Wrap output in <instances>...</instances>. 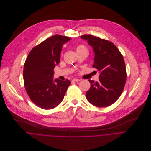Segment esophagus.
<instances>
[{
  "label": "esophagus",
  "mask_w": 151,
  "mask_h": 151,
  "mask_svg": "<svg viewBox=\"0 0 151 151\" xmlns=\"http://www.w3.org/2000/svg\"><path fill=\"white\" fill-rule=\"evenodd\" d=\"M72 81H74V82H79L80 81V79H77V78H74L72 80Z\"/></svg>",
  "instance_id": "34e87169"
}]
</instances>
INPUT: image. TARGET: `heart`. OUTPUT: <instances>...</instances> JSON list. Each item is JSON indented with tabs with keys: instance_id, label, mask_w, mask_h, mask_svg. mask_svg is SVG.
I'll list each match as a JSON object with an SVG mask.
<instances>
[{
	"instance_id": "b5f03b06",
	"label": "heart",
	"mask_w": 151,
	"mask_h": 151,
	"mask_svg": "<svg viewBox=\"0 0 151 151\" xmlns=\"http://www.w3.org/2000/svg\"><path fill=\"white\" fill-rule=\"evenodd\" d=\"M81 50H87V49L86 48V47L84 45H79L77 49H76V51L77 52H78V51H81Z\"/></svg>"
}]
</instances>
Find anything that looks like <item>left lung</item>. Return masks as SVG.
Wrapping results in <instances>:
<instances>
[{
	"instance_id": "obj_1",
	"label": "left lung",
	"mask_w": 151,
	"mask_h": 151,
	"mask_svg": "<svg viewBox=\"0 0 151 151\" xmlns=\"http://www.w3.org/2000/svg\"><path fill=\"white\" fill-rule=\"evenodd\" d=\"M87 41L94 53L93 67L98 70L99 81L89 80L91 88L86 92L87 100L97 107H107L114 103L123 92L126 81L123 57L111 42L91 35L81 36Z\"/></svg>"
}]
</instances>
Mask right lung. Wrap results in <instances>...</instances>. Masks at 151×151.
Wrapping results in <instances>:
<instances>
[{
  "mask_svg": "<svg viewBox=\"0 0 151 151\" xmlns=\"http://www.w3.org/2000/svg\"><path fill=\"white\" fill-rule=\"evenodd\" d=\"M71 38L55 35L34 47L24 65L23 78L26 91L38 107L51 109L63 101L71 82L53 79V68L60 60L62 48Z\"/></svg>",
  "mask_w": 151,
  "mask_h": 151,
  "instance_id": "obj_1",
  "label": "right lung"
}]
</instances>
